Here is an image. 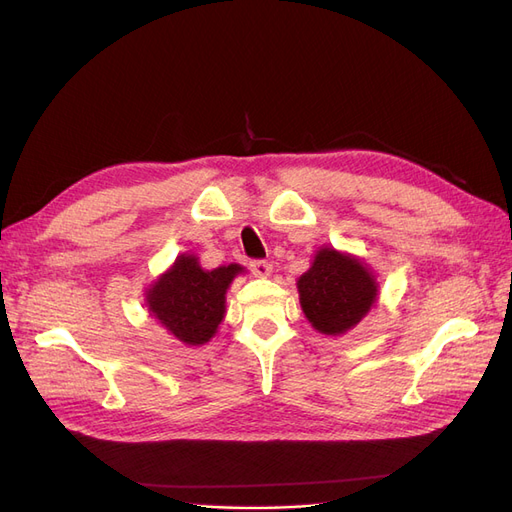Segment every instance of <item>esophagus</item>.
<instances>
[{"mask_svg": "<svg viewBox=\"0 0 512 512\" xmlns=\"http://www.w3.org/2000/svg\"><path fill=\"white\" fill-rule=\"evenodd\" d=\"M252 271H254L256 277H262V280H265V277L271 275L273 267H271V262H267V260H254L252 262Z\"/></svg>", "mask_w": 512, "mask_h": 512, "instance_id": "1", "label": "esophagus"}]
</instances>
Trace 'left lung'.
I'll return each instance as SVG.
<instances>
[{"label": "left lung", "instance_id": "8db88e82", "mask_svg": "<svg viewBox=\"0 0 512 512\" xmlns=\"http://www.w3.org/2000/svg\"><path fill=\"white\" fill-rule=\"evenodd\" d=\"M305 318L322 335H346L378 301V277L359 256L322 245L297 280Z\"/></svg>", "mask_w": 512, "mask_h": 512}]
</instances>
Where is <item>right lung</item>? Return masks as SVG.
I'll list each match as a JSON object with an SVG mask.
<instances>
[{"instance_id":"add662e5","label":"right lung","mask_w":512,"mask_h":512,"mask_svg":"<svg viewBox=\"0 0 512 512\" xmlns=\"http://www.w3.org/2000/svg\"><path fill=\"white\" fill-rule=\"evenodd\" d=\"M241 265L203 269L196 254H179L156 282L145 290L149 316L185 346H203L218 333L226 316V290Z\"/></svg>"}]
</instances>
